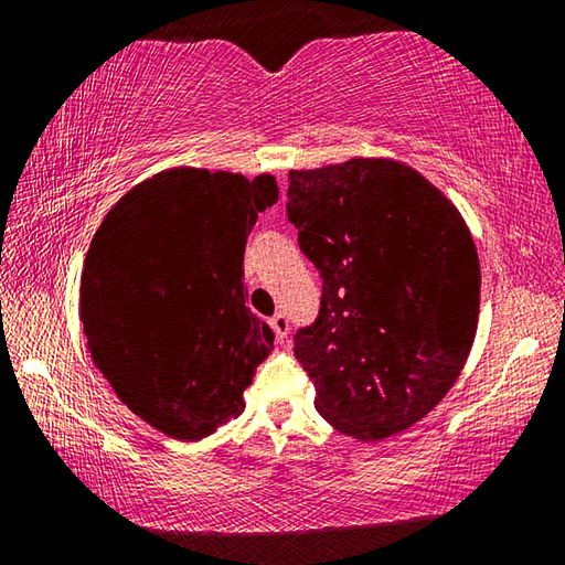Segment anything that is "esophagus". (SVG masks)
Instances as JSON below:
<instances>
[{
  "instance_id": "34e87169",
  "label": "esophagus",
  "mask_w": 565,
  "mask_h": 565,
  "mask_svg": "<svg viewBox=\"0 0 565 565\" xmlns=\"http://www.w3.org/2000/svg\"><path fill=\"white\" fill-rule=\"evenodd\" d=\"M269 323H271V329L276 333V341H284L286 337H289V319H286L284 313H276V317Z\"/></svg>"
}]
</instances>
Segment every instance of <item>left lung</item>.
<instances>
[{
  "mask_svg": "<svg viewBox=\"0 0 565 565\" xmlns=\"http://www.w3.org/2000/svg\"><path fill=\"white\" fill-rule=\"evenodd\" d=\"M286 214L321 309L294 337L319 414L359 441L406 431L461 376L481 266L444 191L394 159L289 171Z\"/></svg>",
  "mask_w": 565,
  "mask_h": 565,
  "instance_id": "obj_1",
  "label": "left lung"
}]
</instances>
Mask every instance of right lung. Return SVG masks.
I'll list each match as a JSON object with an SVG mask.
<instances>
[{
    "mask_svg": "<svg viewBox=\"0 0 565 565\" xmlns=\"http://www.w3.org/2000/svg\"><path fill=\"white\" fill-rule=\"evenodd\" d=\"M276 199L271 174L177 167L129 189L94 234L79 289L92 361L157 431L199 441L244 411L274 349L244 303V248Z\"/></svg>",
    "mask_w": 565,
    "mask_h": 565,
    "instance_id": "1",
    "label": "right lung"
}]
</instances>
